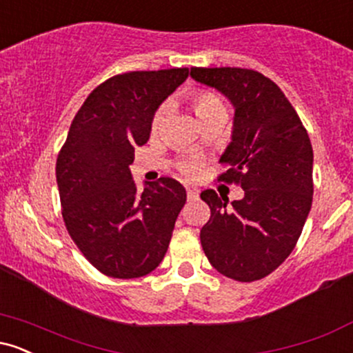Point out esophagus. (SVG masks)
Masks as SVG:
<instances>
[{
    "instance_id": "1",
    "label": "esophagus",
    "mask_w": 353,
    "mask_h": 353,
    "mask_svg": "<svg viewBox=\"0 0 353 353\" xmlns=\"http://www.w3.org/2000/svg\"><path fill=\"white\" fill-rule=\"evenodd\" d=\"M197 199H199V190L189 188L188 189V201L192 202V201H197Z\"/></svg>"
}]
</instances>
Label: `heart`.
I'll return each mask as SVG.
<instances>
[{
	"mask_svg": "<svg viewBox=\"0 0 353 353\" xmlns=\"http://www.w3.org/2000/svg\"><path fill=\"white\" fill-rule=\"evenodd\" d=\"M192 106L197 117L201 119V123H204V121L208 119H212V117H216L219 114H225V106L222 104V101L219 99L216 94H212V92H208V91H201L197 92V94H194ZM168 112H169L168 104H163V106L157 109L156 114L152 117L154 131H157V129L164 124L165 117H168ZM196 171H197L196 163L182 164V172L189 174L190 176V174H194Z\"/></svg>",
	"mask_w": 353,
	"mask_h": 353,
	"instance_id": "b5f03b06",
	"label": "heart"
}]
</instances>
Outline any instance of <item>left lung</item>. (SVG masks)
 <instances>
[{"label":"left lung","instance_id":"left-lung-1","mask_svg":"<svg viewBox=\"0 0 353 353\" xmlns=\"http://www.w3.org/2000/svg\"><path fill=\"white\" fill-rule=\"evenodd\" d=\"M190 78L217 89L234 106L230 143L219 181L237 182L241 201L201 194L210 219L201 244L217 272L239 282L269 275L289 257L312 208L314 151L305 128L281 88L242 68H190Z\"/></svg>","mask_w":353,"mask_h":353}]
</instances>
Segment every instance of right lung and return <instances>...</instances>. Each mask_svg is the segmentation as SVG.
Listing matches in <instances>:
<instances>
[{
  "mask_svg": "<svg viewBox=\"0 0 353 353\" xmlns=\"http://www.w3.org/2000/svg\"><path fill=\"white\" fill-rule=\"evenodd\" d=\"M188 76V68H172L104 81L74 116L56 161L68 232L109 277H143L168 252L185 189L161 177L139 192L129 165L136 145L148 143L156 111Z\"/></svg>",
  "mask_w": 353,
  "mask_h": 353,
  "instance_id": "1",
  "label": "right lung"
}]
</instances>
